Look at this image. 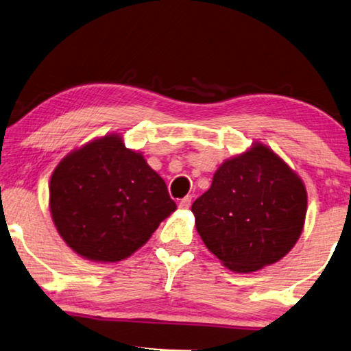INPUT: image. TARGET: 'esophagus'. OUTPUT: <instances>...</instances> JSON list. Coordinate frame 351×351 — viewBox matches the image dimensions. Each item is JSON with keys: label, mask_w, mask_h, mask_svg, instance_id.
<instances>
[{"label": "esophagus", "mask_w": 351, "mask_h": 351, "mask_svg": "<svg viewBox=\"0 0 351 351\" xmlns=\"http://www.w3.org/2000/svg\"><path fill=\"white\" fill-rule=\"evenodd\" d=\"M190 206H191V196H185L183 199H180V202H179V207L182 208V210H186V208H190Z\"/></svg>", "instance_id": "obj_1"}]
</instances>
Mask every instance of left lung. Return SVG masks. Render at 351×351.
I'll return each mask as SVG.
<instances>
[{
    "label": "left lung",
    "mask_w": 351,
    "mask_h": 351,
    "mask_svg": "<svg viewBox=\"0 0 351 351\" xmlns=\"http://www.w3.org/2000/svg\"><path fill=\"white\" fill-rule=\"evenodd\" d=\"M304 182L268 145L223 161L193 202L197 234L230 271H257L289 254L304 228Z\"/></svg>",
    "instance_id": "obj_1"
}]
</instances>
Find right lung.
<instances>
[{
    "mask_svg": "<svg viewBox=\"0 0 351 351\" xmlns=\"http://www.w3.org/2000/svg\"><path fill=\"white\" fill-rule=\"evenodd\" d=\"M50 213L70 250L93 262L130 257L176 212L165 180L121 133L67 154L50 179Z\"/></svg>",
    "mask_w": 351,
    "mask_h": 351,
    "instance_id": "right-lung-1",
    "label": "right lung"
}]
</instances>
